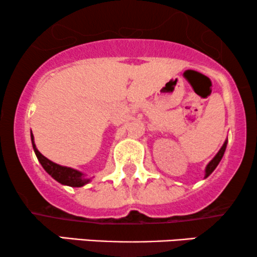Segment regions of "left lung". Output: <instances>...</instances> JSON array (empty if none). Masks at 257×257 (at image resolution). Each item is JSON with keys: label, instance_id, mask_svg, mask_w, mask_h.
<instances>
[{"label": "left lung", "instance_id": "8db88e82", "mask_svg": "<svg viewBox=\"0 0 257 257\" xmlns=\"http://www.w3.org/2000/svg\"><path fill=\"white\" fill-rule=\"evenodd\" d=\"M227 143H228V140H227V139H226L225 143H223V145L221 146V149L219 150V152H217L216 155H215V157H214L213 159H211V161L209 162L208 164H206V167H205V175H204L205 179L208 178V176L210 175V174L214 172L215 168L219 166V163L221 162V159H222L223 155H225L226 147H227Z\"/></svg>", "mask_w": 257, "mask_h": 257}]
</instances>
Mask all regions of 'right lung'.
Wrapping results in <instances>:
<instances>
[{"instance_id":"add662e5","label":"right lung","mask_w":257,"mask_h":257,"mask_svg":"<svg viewBox=\"0 0 257 257\" xmlns=\"http://www.w3.org/2000/svg\"><path fill=\"white\" fill-rule=\"evenodd\" d=\"M31 143L32 147H34V151L36 153V157L38 162L41 163V166L43 167V169L46 170L53 179L57 180L58 182H60L61 185L70 186V187H82V186L89 184L91 178H87V175L83 174L79 170L73 169L70 167H64L60 164L54 163L51 159H48L37 150L36 145H35L34 141V135L31 132Z\"/></svg>"}]
</instances>
